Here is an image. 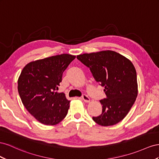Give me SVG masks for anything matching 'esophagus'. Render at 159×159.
<instances>
[{
  "mask_svg": "<svg viewBox=\"0 0 159 159\" xmlns=\"http://www.w3.org/2000/svg\"><path fill=\"white\" fill-rule=\"evenodd\" d=\"M82 98L85 102H90V98L86 94H83L82 96Z\"/></svg>",
  "mask_w": 159,
  "mask_h": 159,
  "instance_id": "esophagus-1",
  "label": "esophagus"
}]
</instances>
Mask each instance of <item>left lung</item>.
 Returning a JSON list of instances; mask_svg holds the SVG:
<instances>
[{"instance_id":"obj_1","label":"left lung","mask_w":159,"mask_h":159,"mask_svg":"<svg viewBox=\"0 0 159 159\" xmlns=\"http://www.w3.org/2000/svg\"><path fill=\"white\" fill-rule=\"evenodd\" d=\"M105 87L107 98L100 101L102 114L93 117L99 125L117 124L128 114L138 94L137 72L129 59L112 51L84 53L76 57Z\"/></svg>"}]
</instances>
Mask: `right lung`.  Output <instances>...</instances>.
Masks as SVG:
<instances>
[{"label":"right lung","instance_id":"right-lung-1","mask_svg":"<svg viewBox=\"0 0 159 159\" xmlns=\"http://www.w3.org/2000/svg\"><path fill=\"white\" fill-rule=\"evenodd\" d=\"M76 56L62 54L28 63L18 79L22 104L40 123L55 125L66 116L70 101L63 93L55 92L62 73Z\"/></svg>","mask_w":159,"mask_h":159}]
</instances>
